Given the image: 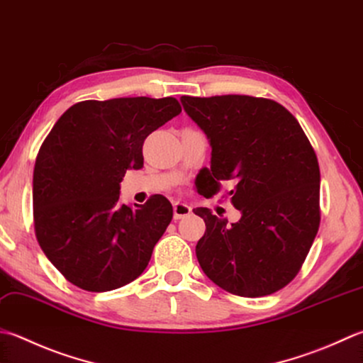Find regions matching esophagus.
I'll list each match as a JSON object with an SVG mask.
<instances>
[{"label": "esophagus", "mask_w": 363, "mask_h": 363, "mask_svg": "<svg viewBox=\"0 0 363 363\" xmlns=\"http://www.w3.org/2000/svg\"><path fill=\"white\" fill-rule=\"evenodd\" d=\"M173 209H174V218L179 220V218H184L191 214V208L190 206H187L186 203H174L173 204Z\"/></svg>", "instance_id": "esophagus-1"}]
</instances>
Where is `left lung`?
<instances>
[{
	"label": "left lung",
	"mask_w": 363,
	"mask_h": 363,
	"mask_svg": "<svg viewBox=\"0 0 363 363\" xmlns=\"http://www.w3.org/2000/svg\"><path fill=\"white\" fill-rule=\"evenodd\" d=\"M184 110L208 135L211 169L201 173L204 196L231 181L238 223L194 212L206 223L196 258L209 279L242 297L285 288L301 271L321 222L319 165L301 124L279 102L226 94L181 97Z\"/></svg>",
	"instance_id": "1"
}]
</instances>
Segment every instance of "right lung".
<instances>
[{
	"label": "right lung",
	"mask_w": 363,
	"mask_h": 363,
	"mask_svg": "<svg viewBox=\"0 0 363 363\" xmlns=\"http://www.w3.org/2000/svg\"><path fill=\"white\" fill-rule=\"evenodd\" d=\"M174 97L83 101L56 121L35 157L38 242L72 285L104 293L143 274L173 218L165 196L138 209L119 203V182L143 167V143L181 113Z\"/></svg>",
	"instance_id": "1"
}]
</instances>
